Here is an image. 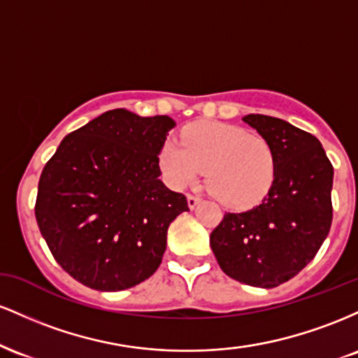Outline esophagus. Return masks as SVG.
Listing matches in <instances>:
<instances>
[{
  "instance_id": "obj_1",
  "label": "esophagus",
  "mask_w": 358,
  "mask_h": 358,
  "mask_svg": "<svg viewBox=\"0 0 358 358\" xmlns=\"http://www.w3.org/2000/svg\"><path fill=\"white\" fill-rule=\"evenodd\" d=\"M187 202H188V207H190V208H195L196 205H199L200 202H202V199H200V196H196V195H190V193H188V195H187Z\"/></svg>"
}]
</instances>
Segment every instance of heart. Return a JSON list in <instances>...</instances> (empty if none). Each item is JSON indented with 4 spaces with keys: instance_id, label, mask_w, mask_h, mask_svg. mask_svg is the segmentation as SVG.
I'll return each instance as SVG.
<instances>
[{
    "instance_id": "heart-1",
    "label": "heart",
    "mask_w": 358,
    "mask_h": 358,
    "mask_svg": "<svg viewBox=\"0 0 358 358\" xmlns=\"http://www.w3.org/2000/svg\"><path fill=\"white\" fill-rule=\"evenodd\" d=\"M182 144L168 139L159 168L173 188L193 185L207 170L208 192L225 207L244 210L268 196L276 176V155L264 136L217 121L187 126Z\"/></svg>"
}]
</instances>
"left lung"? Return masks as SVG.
Instances as JSON below:
<instances>
[{"mask_svg":"<svg viewBox=\"0 0 358 358\" xmlns=\"http://www.w3.org/2000/svg\"><path fill=\"white\" fill-rule=\"evenodd\" d=\"M276 155V176L250 210L225 213L210 248L229 278L256 287L289 281L311 261L330 232L334 166L313 134L282 119L242 117Z\"/></svg>","mask_w":358,"mask_h":358,"instance_id":"left-lung-1","label":"left lung"}]
</instances>
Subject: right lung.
<instances>
[{"instance_id":"add662e5","label":"right lung","mask_w":358,"mask_h":358,"mask_svg":"<svg viewBox=\"0 0 358 358\" xmlns=\"http://www.w3.org/2000/svg\"><path fill=\"white\" fill-rule=\"evenodd\" d=\"M176 122L113 109L62 139L38 182L35 217L65 273L97 291L153 276L166 232L188 210L159 180L158 155Z\"/></svg>"}]
</instances>
